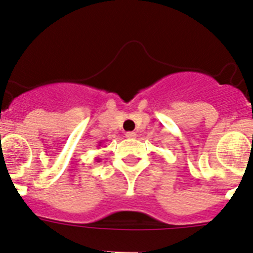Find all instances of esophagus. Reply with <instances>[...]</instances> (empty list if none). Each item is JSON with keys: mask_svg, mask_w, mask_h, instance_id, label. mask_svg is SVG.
<instances>
[{"mask_svg": "<svg viewBox=\"0 0 253 253\" xmlns=\"http://www.w3.org/2000/svg\"><path fill=\"white\" fill-rule=\"evenodd\" d=\"M125 135H126L128 138H130V139H134V138L137 137V133H135V131H128Z\"/></svg>", "mask_w": 253, "mask_h": 253, "instance_id": "1", "label": "esophagus"}]
</instances>
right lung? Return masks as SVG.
I'll list each match as a JSON object with an SVG mask.
<instances>
[{"mask_svg":"<svg viewBox=\"0 0 253 253\" xmlns=\"http://www.w3.org/2000/svg\"><path fill=\"white\" fill-rule=\"evenodd\" d=\"M100 144H101V142H100Z\"/></svg>","mask_w":253,"mask_h":253,"instance_id":"right-lung-1","label":"right lung"}]
</instances>
